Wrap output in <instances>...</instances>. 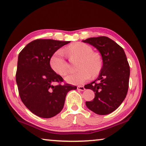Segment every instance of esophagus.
I'll list each match as a JSON object with an SVG mask.
<instances>
[{"instance_id":"esophagus-1","label":"esophagus","mask_w":146,"mask_h":146,"mask_svg":"<svg viewBox=\"0 0 146 146\" xmlns=\"http://www.w3.org/2000/svg\"><path fill=\"white\" fill-rule=\"evenodd\" d=\"M77 89L78 90H80V91H84V90H85V88L83 86H78L77 87Z\"/></svg>"}]
</instances>
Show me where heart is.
<instances>
[{"label":"heart","mask_w":146,"mask_h":146,"mask_svg":"<svg viewBox=\"0 0 146 146\" xmlns=\"http://www.w3.org/2000/svg\"><path fill=\"white\" fill-rule=\"evenodd\" d=\"M70 56L80 58L79 63L80 71L71 73L65 77L67 82L72 84H81L89 80L92 74L96 75L102 68V60L99 55L92 52L89 45L83 43H76L70 45L66 50ZM51 68L60 76H64L68 70V64L62 50H58L51 57L50 60Z\"/></svg>","instance_id":"b5f03b06"}]
</instances>
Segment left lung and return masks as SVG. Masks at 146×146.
Here are the masks:
<instances>
[{"instance_id":"1","label":"left lung","mask_w":146,"mask_h":146,"mask_svg":"<svg viewBox=\"0 0 146 146\" xmlns=\"http://www.w3.org/2000/svg\"><path fill=\"white\" fill-rule=\"evenodd\" d=\"M82 41L97 49L103 60L99 76L84 86L95 94L92 101L86 102V105L96 114L108 115L116 110L127 94L130 69L126 55L120 45L105 36Z\"/></svg>"}]
</instances>
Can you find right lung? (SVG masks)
<instances>
[{
	"label": "right lung",
	"instance_id": "1",
	"mask_svg": "<svg viewBox=\"0 0 146 146\" xmlns=\"http://www.w3.org/2000/svg\"><path fill=\"white\" fill-rule=\"evenodd\" d=\"M70 42L36 39L19 54L16 82L19 96L25 107L37 116L51 118L58 114L68 92L77 88L69 84H60L63 78L53 71L50 64L52 55Z\"/></svg>",
	"mask_w": 146,
	"mask_h": 146
}]
</instances>
